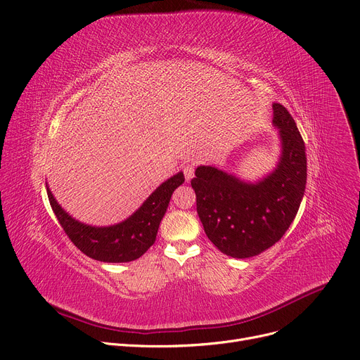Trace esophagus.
Masks as SVG:
<instances>
[{
	"label": "esophagus",
	"instance_id": "esophagus-1",
	"mask_svg": "<svg viewBox=\"0 0 360 360\" xmlns=\"http://www.w3.org/2000/svg\"><path fill=\"white\" fill-rule=\"evenodd\" d=\"M181 172H183V174H184L186 180H187V181H190V180L193 179V176H195V165H192V164H186V165H183Z\"/></svg>",
	"mask_w": 360,
	"mask_h": 360
}]
</instances>
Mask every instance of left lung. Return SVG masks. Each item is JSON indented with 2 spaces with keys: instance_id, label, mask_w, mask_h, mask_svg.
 <instances>
[{
  "instance_id": "1",
  "label": "left lung",
  "mask_w": 360,
  "mask_h": 360,
  "mask_svg": "<svg viewBox=\"0 0 360 360\" xmlns=\"http://www.w3.org/2000/svg\"><path fill=\"white\" fill-rule=\"evenodd\" d=\"M273 123L281 129L283 150L278 168L264 180L247 184L215 167L200 165L190 181L207 238L231 257L257 256L276 244L297 217L304 198V139L279 103L273 104Z\"/></svg>"
}]
</instances>
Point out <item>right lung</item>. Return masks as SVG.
Here are the masks:
<instances>
[{
	"label": "right lung",
	"instance_id": "add662e5",
	"mask_svg": "<svg viewBox=\"0 0 360 360\" xmlns=\"http://www.w3.org/2000/svg\"><path fill=\"white\" fill-rule=\"evenodd\" d=\"M183 181V173L168 179L132 217L117 225L105 228L84 225L72 219L56 203L48 187L46 192L59 225L79 251L98 262L124 263L139 259L155 243L160 222L170 203L172 195Z\"/></svg>",
	"mask_w": 360,
	"mask_h": 360
}]
</instances>
